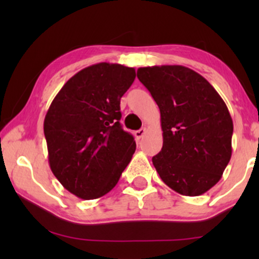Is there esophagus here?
<instances>
[{
    "label": "esophagus",
    "mask_w": 259,
    "mask_h": 259,
    "mask_svg": "<svg viewBox=\"0 0 259 259\" xmlns=\"http://www.w3.org/2000/svg\"><path fill=\"white\" fill-rule=\"evenodd\" d=\"M146 132H147V129H146V127H141V129L136 130V132L134 133V135H135L136 140H140V139H142V138H144V136H145V134H146Z\"/></svg>",
    "instance_id": "esophagus-1"
}]
</instances>
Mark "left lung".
Here are the masks:
<instances>
[{
	"label": "left lung",
	"instance_id": "8db88e82",
	"mask_svg": "<svg viewBox=\"0 0 259 259\" xmlns=\"http://www.w3.org/2000/svg\"><path fill=\"white\" fill-rule=\"evenodd\" d=\"M160 112L163 147L152 163L178 194L200 196L221 180L231 158L233 119L218 92L184 65L138 69Z\"/></svg>",
	"mask_w": 259,
	"mask_h": 259
}]
</instances>
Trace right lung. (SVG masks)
Instances as JSON below:
<instances>
[{
    "label": "right lung",
    "instance_id": "right-lung-1",
    "mask_svg": "<svg viewBox=\"0 0 259 259\" xmlns=\"http://www.w3.org/2000/svg\"><path fill=\"white\" fill-rule=\"evenodd\" d=\"M135 69L117 63L84 68L63 85L44 121L53 175L82 200H95L117 185L136 144L120 125V99Z\"/></svg>",
    "mask_w": 259,
    "mask_h": 259
}]
</instances>
